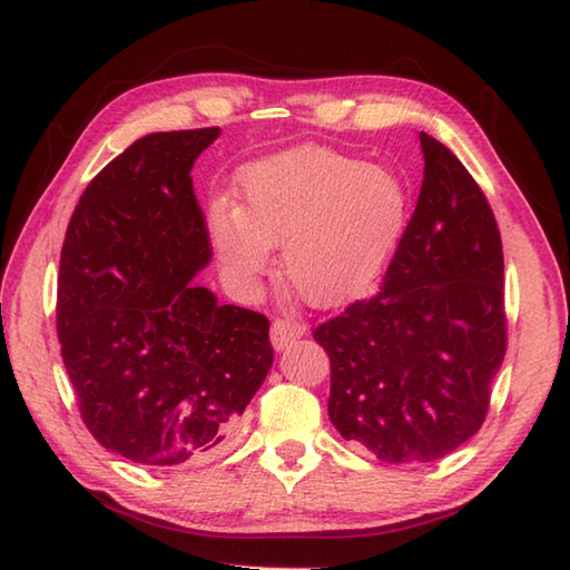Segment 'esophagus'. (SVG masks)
<instances>
[{
    "mask_svg": "<svg viewBox=\"0 0 570 570\" xmlns=\"http://www.w3.org/2000/svg\"><path fill=\"white\" fill-rule=\"evenodd\" d=\"M301 335H304V325L294 318H276L272 323V345L276 350H284L288 343H294Z\"/></svg>",
    "mask_w": 570,
    "mask_h": 570,
    "instance_id": "esophagus-1",
    "label": "esophagus"
}]
</instances>
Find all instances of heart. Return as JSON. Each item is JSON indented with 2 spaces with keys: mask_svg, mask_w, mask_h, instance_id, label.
I'll return each mask as SVG.
<instances>
[{
  "mask_svg": "<svg viewBox=\"0 0 570 570\" xmlns=\"http://www.w3.org/2000/svg\"><path fill=\"white\" fill-rule=\"evenodd\" d=\"M239 198V208L215 200L208 213L225 274L249 288L282 245L286 278L316 306L365 292L390 264L409 217V193L394 171L323 147L252 164Z\"/></svg>",
  "mask_w": 570,
  "mask_h": 570,
  "instance_id": "b5f03b06",
  "label": "heart"
}]
</instances>
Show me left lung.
<instances>
[{
  "instance_id": "left-lung-1",
  "label": "left lung",
  "mask_w": 570,
  "mask_h": 570,
  "mask_svg": "<svg viewBox=\"0 0 570 570\" xmlns=\"http://www.w3.org/2000/svg\"><path fill=\"white\" fill-rule=\"evenodd\" d=\"M419 139L416 210L380 292L313 331L333 426L384 463H431L478 433L507 353L498 220L458 156Z\"/></svg>"
}]
</instances>
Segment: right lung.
Segmentation results:
<instances>
[{
    "mask_svg": "<svg viewBox=\"0 0 570 570\" xmlns=\"http://www.w3.org/2000/svg\"><path fill=\"white\" fill-rule=\"evenodd\" d=\"M220 127L156 131L85 188L60 249V355L92 439L176 470L220 455L272 367L269 318L190 284L210 262L190 168Z\"/></svg>",
    "mask_w": 570,
    "mask_h": 570,
    "instance_id": "add662e5",
    "label": "right lung"
}]
</instances>
